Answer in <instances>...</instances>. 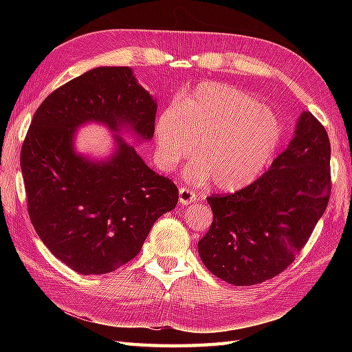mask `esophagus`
Wrapping results in <instances>:
<instances>
[{"label":"esophagus","instance_id":"esophagus-1","mask_svg":"<svg viewBox=\"0 0 352 352\" xmlns=\"http://www.w3.org/2000/svg\"><path fill=\"white\" fill-rule=\"evenodd\" d=\"M178 195H180V203L183 206H189L193 201H197V195L195 192L190 190L189 188H186V186H182L180 190H178Z\"/></svg>","mask_w":352,"mask_h":352}]
</instances>
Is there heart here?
Returning <instances> with one entry per match:
<instances>
[{
  "label": "heart",
  "mask_w": 352,
  "mask_h": 352,
  "mask_svg": "<svg viewBox=\"0 0 352 352\" xmlns=\"http://www.w3.org/2000/svg\"><path fill=\"white\" fill-rule=\"evenodd\" d=\"M281 136L280 119L257 98L234 86L201 83L155 122L159 163L172 169L192 153L186 178L237 190L250 184L271 160Z\"/></svg>",
  "instance_id": "1"
}]
</instances>
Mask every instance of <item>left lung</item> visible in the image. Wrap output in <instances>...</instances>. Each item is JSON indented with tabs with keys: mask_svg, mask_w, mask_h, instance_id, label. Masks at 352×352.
Listing matches in <instances>:
<instances>
[{
	"mask_svg": "<svg viewBox=\"0 0 352 352\" xmlns=\"http://www.w3.org/2000/svg\"><path fill=\"white\" fill-rule=\"evenodd\" d=\"M330 139L310 111L263 175L231 195L207 198L213 222L198 242L206 267L234 286L281 274L307 243L331 192Z\"/></svg>",
	"mask_w": 352,
	"mask_h": 352,
	"instance_id": "left-lung-1",
	"label": "left lung"
}]
</instances>
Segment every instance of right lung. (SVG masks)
I'll return each mask as SVG.
<instances>
[{
  "label": "right lung",
  "mask_w": 352,
  "mask_h": 352,
  "mask_svg": "<svg viewBox=\"0 0 352 352\" xmlns=\"http://www.w3.org/2000/svg\"><path fill=\"white\" fill-rule=\"evenodd\" d=\"M157 102L126 66H101L50 94L36 110L21 149L27 207L37 236L54 256L83 275L113 272L140 252L162 214L178 203L169 178L149 169L122 129L151 140ZM87 122L116 133L107 161L73 149Z\"/></svg>",
  "instance_id": "right-lung-1"
}]
</instances>
